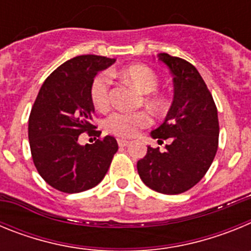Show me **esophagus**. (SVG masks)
Wrapping results in <instances>:
<instances>
[{"label":"esophagus","mask_w":251,"mask_h":251,"mask_svg":"<svg viewBox=\"0 0 251 251\" xmlns=\"http://www.w3.org/2000/svg\"><path fill=\"white\" fill-rule=\"evenodd\" d=\"M128 145H129V141H127V139H122V138L118 139L119 147H127Z\"/></svg>","instance_id":"1"}]
</instances>
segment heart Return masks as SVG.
I'll return each mask as SVG.
<instances>
[{
	"label": "heart",
	"mask_w": 251,
	"mask_h": 251,
	"mask_svg": "<svg viewBox=\"0 0 251 251\" xmlns=\"http://www.w3.org/2000/svg\"><path fill=\"white\" fill-rule=\"evenodd\" d=\"M118 75L132 84L141 93L147 94L146 103L154 109H159L163 105V100L159 95L148 94L157 89L158 77L152 69L142 64H134L122 69ZM90 98L95 108L104 110L109 106L110 103V77L106 73L97 75L90 88ZM152 119L147 112H115L105 119V129L109 133L121 138H130L134 137L139 129L147 128L151 126Z\"/></svg>",
	"instance_id": "heart-1"
}]
</instances>
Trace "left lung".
<instances>
[{
  "label": "left lung",
  "mask_w": 251,
  "mask_h": 251,
  "mask_svg": "<svg viewBox=\"0 0 251 251\" xmlns=\"http://www.w3.org/2000/svg\"><path fill=\"white\" fill-rule=\"evenodd\" d=\"M159 60L174 74L175 97L165 122L151 133L166 150L148 146L137 162L141 179L165 195L186 192L201 181L219 147V118L211 93L192 64L162 52Z\"/></svg>",
  "instance_id": "8db88e82"
}]
</instances>
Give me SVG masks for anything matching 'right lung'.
Returning <instances> with one entry per match:
<instances>
[{
	"mask_svg": "<svg viewBox=\"0 0 251 251\" xmlns=\"http://www.w3.org/2000/svg\"><path fill=\"white\" fill-rule=\"evenodd\" d=\"M115 59L81 55L55 69L36 97L28 118V141L32 161L40 176L51 187L76 194L95 187L108 172L118 151L114 137L100 138L92 124L94 105L90 88L95 75ZM98 136L84 148L81 132Z\"/></svg>",
	"mask_w": 251,
	"mask_h": 251,
	"instance_id": "1",
	"label": "right lung"
}]
</instances>
